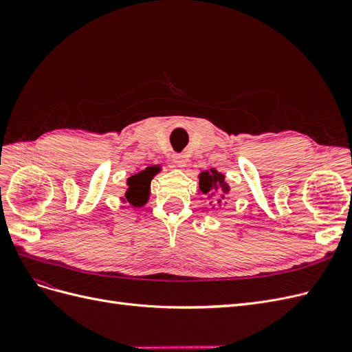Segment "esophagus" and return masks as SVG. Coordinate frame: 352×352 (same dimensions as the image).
Returning <instances> with one entry per match:
<instances>
[{
	"label": "esophagus",
	"mask_w": 352,
	"mask_h": 352,
	"mask_svg": "<svg viewBox=\"0 0 352 352\" xmlns=\"http://www.w3.org/2000/svg\"><path fill=\"white\" fill-rule=\"evenodd\" d=\"M173 163L176 167L184 168L186 166V157L184 154H175L173 155Z\"/></svg>",
	"instance_id": "obj_1"
}]
</instances>
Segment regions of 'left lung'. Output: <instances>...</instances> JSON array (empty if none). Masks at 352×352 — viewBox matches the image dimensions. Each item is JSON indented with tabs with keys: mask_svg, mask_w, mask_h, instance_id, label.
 <instances>
[{
	"mask_svg": "<svg viewBox=\"0 0 352 352\" xmlns=\"http://www.w3.org/2000/svg\"><path fill=\"white\" fill-rule=\"evenodd\" d=\"M199 186L198 190L201 194H204L208 199V204L219 210L223 204H226L225 199L229 198L230 194V185L226 182V176L217 168L211 167L208 170H204L198 175Z\"/></svg>",
	"mask_w": 352,
	"mask_h": 352,
	"instance_id": "obj_1",
	"label": "left lung"
}]
</instances>
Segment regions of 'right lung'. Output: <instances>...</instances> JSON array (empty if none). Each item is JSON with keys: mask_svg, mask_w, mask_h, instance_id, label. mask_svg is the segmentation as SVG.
I'll return each mask as SVG.
<instances>
[{"mask_svg": "<svg viewBox=\"0 0 352 352\" xmlns=\"http://www.w3.org/2000/svg\"><path fill=\"white\" fill-rule=\"evenodd\" d=\"M158 172H162V167L154 164L138 170V172L127 179V189L124 197H120L123 204H131L133 208L144 207L151 195V180Z\"/></svg>", "mask_w": 352, "mask_h": 352, "instance_id": "1", "label": "right lung"}]
</instances>
